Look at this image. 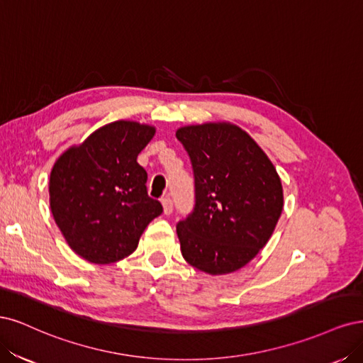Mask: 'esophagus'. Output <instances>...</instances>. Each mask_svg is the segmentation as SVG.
<instances>
[{
    "instance_id": "1",
    "label": "esophagus",
    "mask_w": 363,
    "mask_h": 363,
    "mask_svg": "<svg viewBox=\"0 0 363 363\" xmlns=\"http://www.w3.org/2000/svg\"><path fill=\"white\" fill-rule=\"evenodd\" d=\"M161 203H162V209H164V214L166 216H170L172 211H173V202L170 197H164L161 199Z\"/></svg>"
}]
</instances>
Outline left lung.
<instances>
[{
	"label": "left lung",
	"mask_w": 363,
	"mask_h": 363,
	"mask_svg": "<svg viewBox=\"0 0 363 363\" xmlns=\"http://www.w3.org/2000/svg\"><path fill=\"white\" fill-rule=\"evenodd\" d=\"M196 203L177 232L184 259L211 276L249 264L270 240L284 209L276 167L255 140L229 122L182 126Z\"/></svg>",
	"instance_id": "1"
}]
</instances>
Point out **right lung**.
I'll use <instances>...</instances> for the list:
<instances>
[{
  "instance_id": "1",
  "label": "right lung",
  "mask_w": 363,
  "mask_h": 363,
  "mask_svg": "<svg viewBox=\"0 0 363 363\" xmlns=\"http://www.w3.org/2000/svg\"><path fill=\"white\" fill-rule=\"evenodd\" d=\"M155 126L116 121L58 157L50 177V206L66 242L93 264L131 255L143 230L162 213L147 196L137 157Z\"/></svg>"
}]
</instances>
